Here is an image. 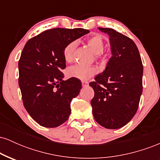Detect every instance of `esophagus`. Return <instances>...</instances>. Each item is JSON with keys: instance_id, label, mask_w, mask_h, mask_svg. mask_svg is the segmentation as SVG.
Segmentation results:
<instances>
[{"instance_id": "34e87169", "label": "esophagus", "mask_w": 160, "mask_h": 160, "mask_svg": "<svg viewBox=\"0 0 160 160\" xmlns=\"http://www.w3.org/2000/svg\"><path fill=\"white\" fill-rule=\"evenodd\" d=\"M88 84H89V82H88L82 81V86H87Z\"/></svg>"}]
</instances>
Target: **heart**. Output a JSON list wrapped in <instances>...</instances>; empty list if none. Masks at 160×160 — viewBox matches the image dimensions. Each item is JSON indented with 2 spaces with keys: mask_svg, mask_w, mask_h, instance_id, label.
I'll return each mask as SVG.
<instances>
[{
  "mask_svg": "<svg viewBox=\"0 0 160 160\" xmlns=\"http://www.w3.org/2000/svg\"><path fill=\"white\" fill-rule=\"evenodd\" d=\"M86 43L95 53V58L102 60L105 57L103 49L104 40L101 34H95L86 40ZM78 47V41L73 40L67 43L63 49V57L66 62H71L74 58V54ZM97 73L95 66H83L76 65L71 66L67 70V75L70 78H75L80 80H87Z\"/></svg>",
  "mask_w": 160,
  "mask_h": 160,
  "instance_id": "b5f03b06",
  "label": "heart"
}]
</instances>
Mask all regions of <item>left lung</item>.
Wrapping results in <instances>:
<instances>
[{
	"label": "left lung",
	"mask_w": 160,
	"mask_h": 160,
	"mask_svg": "<svg viewBox=\"0 0 160 160\" xmlns=\"http://www.w3.org/2000/svg\"><path fill=\"white\" fill-rule=\"evenodd\" d=\"M98 29L109 35L112 56L104 72L89 82L95 92L91 105L95 121L115 129L136 113L143 89V65L132 40L112 28Z\"/></svg>",
	"instance_id": "8db88e82"
}]
</instances>
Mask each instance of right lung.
Listing matches in <instances>:
<instances>
[{"mask_svg":"<svg viewBox=\"0 0 160 160\" xmlns=\"http://www.w3.org/2000/svg\"><path fill=\"white\" fill-rule=\"evenodd\" d=\"M89 31L49 29L28 40L19 61V86L24 107L40 126L54 128L66 122L71 102L81 89L78 79L63 80L66 67L63 49L67 43Z\"/></svg>","mask_w":160,"mask_h":160,"instance_id":"obj_1","label":"right lung"}]
</instances>
